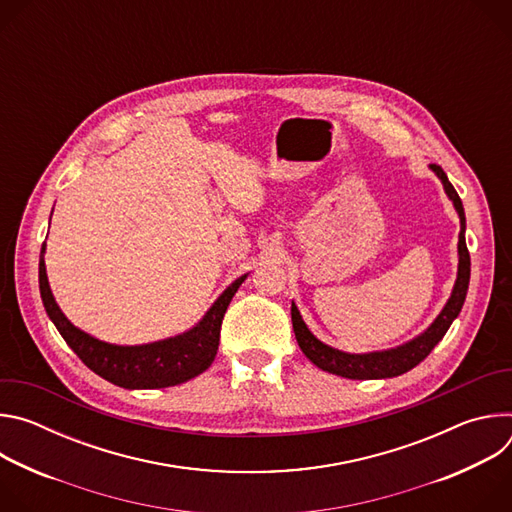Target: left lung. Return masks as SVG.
<instances>
[{
  "label": "left lung",
  "mask_w": 512,
  "mask_h": 512,
  "mask_svg": "<svg viewBox=\"0 0 512 512\" xmlns=\"http://www.w3.org/2000/svg\"><path fill=\"white\" fill-rule=\"evenodd\" d=\"M437 178L442 180L446 194L450 196V200L454 202L458 216H460V241H458V255H460V263H458V279L452 291V298L448 300L446 308L442 310V314L435 318V322L415 340L399 346V348H391V350H383V352H369V354H348L342 350H336L324 342H320L306 326V322L302 320V314L298 310L296 304H291V324H294V332H296V340L302 348V352L316 364L318 369L338 375V377H346V379H389V377H397L403 375L407 371H411L417 364L435 348V344L440 342L448 328L452 326V322L458 318L466 294H468V283H470V253L466 247V216H464V206L462 200L456 192V188L452 186V182L448 180L446 172L442 170V166H429Z\"/></svg>",
  "instance_id": "8db88e82"
}]
</instances>
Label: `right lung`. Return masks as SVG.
<instances>
[{"instance_id":"obj_1","label":"right lung","mask_w":512,"mask_h":512,"mask_svg":"<svg viewBox=\"0 0 512 512\" xmlns=\"http://www.w3.org/2000/svg\"><path fill=\"white\" fill-rule=\"evenodd\" d=\"M44 249L40 251V296L46 308V314L54 322L60 336L66 344L75 350V354L87 364V367L103 377L105 381L123 387V389H162L186 383L200 373H204L218 350V338H221V324L225 312L237 294L239 285L247 275L231 283L221 298H218L206 316L188 332L141 346H115L101 342L83 330L72 326L66 316L60 312L58 304L52 298V291L44 267Z\"/></svg>"}]
</instances>
